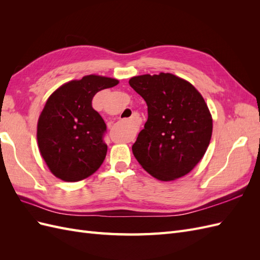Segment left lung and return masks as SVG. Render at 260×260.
<instances>
[{"mask_svg":"<svg viewBox=\"0 0 260 260\" xmlns=\"http://www.w3.org/2000/svg\"><path fill=\"white\" fill-rule=\"evenodd\" d=\"M129 84L146 102L148 114L133 155L160 181L185 176L203 158L211 138V115L201 93L172 74L133 77Z\"/></svg>","mask_w":260,"mask_h":260,"instance_id":"8db88e82","label":"left lung"}]
</instances>
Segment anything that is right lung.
I'll return each instance as SVG.
<instances>
[{
  "label": "right lung",
  "instance_id": "right-lung-1",
  "mask_svg": "<svg viewBox=\"0 0 260 260\" xmlns=\"http://www.w3.org/2000/svg\"><path fill=\"white\" fill-rule=\"evenodd\" d=\"M118 84L113 78L95 75L62 84L46 101L39 117L37 139L52 174L76 182L94 174L107 153L106 123L93 109L95 94Z\"/></svg>",
  "mask_w": 260,
  "mask_h": 260
}]
</instances>
